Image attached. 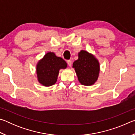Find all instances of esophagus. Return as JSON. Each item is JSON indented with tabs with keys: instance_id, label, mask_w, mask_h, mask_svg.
<instances>
[{
	"instance_id": "esophagus-1",
	"label": "esophagus",
	"mask_w": 135,
	"mask_h": 135,
	"mask_svg": "<svg viewBox=\"0 0 135 135\" xmlns=\"http://www.w3.org/2000/svg\"><path fill=\"white\" fill-rule=\"evenodd\" d=\"M67 64H68V65L69 66V67H71V65H72V62H71V61H70V60H68V61H67Z\"/></svg>"
}]
</instances>
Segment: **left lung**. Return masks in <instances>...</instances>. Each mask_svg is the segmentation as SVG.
Here are the masks:
<instances>
[{
    "label": "left lung",
    "mask_w": 135,
    "mask_h": 135,
    "mask_svg": "<svg viewBox=\"0 0 135 135\" xmlns=\"http://www.w3.org/2000/svg\"><path fill=\"white\" fill-rule=\"evenodd\" d=\"M80 83L83 85L91 86L98 80L99 73V64L93 55L85 51L79 53V59L73 62Z\"/></svg>",
    "instance_id": "obj_1"
}]
</instances>
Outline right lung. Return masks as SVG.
I'll return each mask as SVG.
<instances>
[{
    "label": "right lung",
    "instance_id": "right-lung-1",
    "mask_svg": "<svg viewBox=\"0 0 135 135\" xmlns=\"http://www.w3.org/2000/svg\"><path fill=\"white\" fill-rule=\"evenodd\" d=\"M67 67L65 61L56 56L54 52H48L38 61L36 73L38 82L45 86H51L56 83L60 69Z\"/></svg>",
    "mask_w": 135,
    "mask_h": 135
}]
</instances>
